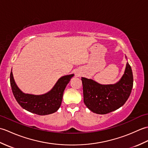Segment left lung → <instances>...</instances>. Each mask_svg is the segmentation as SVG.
I'll use <instances>...</instances> for the list:
<instances>
[{
  "instance_id": "left-lung-1",
  "label": "left lung",
  "mask_w": 148,
  "mask_h": 148,
  "mask_svg": "<svg viewBox=\"0 0 148 148\" xmlns=\"http://www.w3.org/2000/svg\"><path fill=\"white\" fill-rule=\"evenodd\" d=\"M83 99L90 111L99 114L114 111L125 104L133 87V74L127 62L125 73L114 84H100L91 79L82 77Z\"/></svg>"
}]
</instances>
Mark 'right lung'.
Segmentation results:
<instances>
[{
	"instance_id": "right-lung-1",
	"label": "right lung",
	"mask_w": 148,
	"mask_h": 148,
	"mask_svg": "<svg viewBox=\"0 0 148 148\" xmlns=\"http://www.w3.org/2000/svg\"><path fill=\"white\" fill-rule=\"evenodd\" d=\"M73 76L74 74H70L60 77L49 92L40 95L22 92L15 83L12 69L10 83L14 97L21 108L34 114L47 115L58 111L61 106L65 87Z\"/></svg>"
}]
</instances>
